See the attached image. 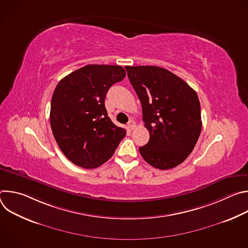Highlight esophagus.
Segmentation results:
<instances>
[{"instance_id":"obj_1","label":"esophagus","mask_w":248,"mask_h":248,"mask_svg":"<svg viewBox=\"0 0 248 248\" xmlns=\"http://www.w3.org/2000/svg\"><path fill=\"white\" fill-rule=\"evenodd\" d=\"M126 126H127V128H128L129 130H132V129L135 127V123H134L133 121H129V122L127 123Z\"/></svg>"}]
</instances>
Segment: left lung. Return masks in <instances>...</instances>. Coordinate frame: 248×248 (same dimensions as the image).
I'll list each match as a JSON object with an SVG mask.
<instances>
[{
	"label": "left lung",
	"instance_id": "8db88e82",
	"mask_svg": "<svg viewBox=\"0 0 248 248\" xmlns=\"http://www.w3.org/2000/svg\"><path fill=\"white\" fill-rule=\"evenodd\" d=\"M149 130L148 143L139 147L143 159L159 170L182 164L192 152L201 132L196 92L170 70L155 65L125 66Z\"/></svg>",
	"mask_w": 248,
	"mask_h": 248
}]
</instances>
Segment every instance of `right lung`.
Here are the masks:
<instances>
[{
	"label": "right lung",
	"mask_w": 248,
	"mask_h": 248,
	"mask_svg": "<svg viewBox=\"0 0 248 248\" xmlns=\"http://www.w3.org/2000/svg\"><path fill=\"white\" fill-rule=\"evenodd\" d=\"M124 78L121 65L87 64L63 78L55 88L52 131L62 152L77 166H101L125 136V129L111 121L105 108L108 90Z\"/></svg>",
	"instance_id": "1"
}]
</instances>
